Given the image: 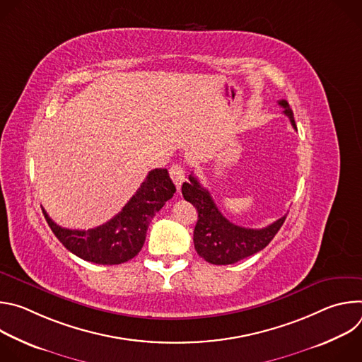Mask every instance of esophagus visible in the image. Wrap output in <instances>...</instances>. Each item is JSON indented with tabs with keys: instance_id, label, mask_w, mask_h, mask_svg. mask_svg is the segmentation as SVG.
<instances>
[{
	"instance_id": "1",
	"label": "esophagus",
	"mask_w": 362,
	"mask_h": 362,
	"mask_svg": "<svg viewBox=\"0 0 362 362\" xmlns=\"http://www.w3.org/2000/svg\"><path fill=\"white\" fill-rule=\"evenodd\" d=\"M169 173H170V177H172V180L175 182L176 187L180 189V186H182V183H183V180H185V170H183V166H182L180 163H175V165L170 166Z\"/></svg>"
}]
</instances>
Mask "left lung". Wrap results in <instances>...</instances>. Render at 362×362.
<instances>
[{
    "mask_svg": "<svg viewBox=\"0 0 362 362\" xmlns=\"http://www.w3.org/2000/svg\"><path fill=\"white\" fill-rule=\"evenodd\" d=\"M284 113L296 130L292 110L286 100H279ZM190 182L182 186L183 197L197 209V222L193 230L194 249L206 262L214 265H230L262 250L284 225L286 216L262 229H249L229 222L216 208L211 193L202 187L199 180L190 175Z\"/></svg>",
    "mask_w": 362,
    "mask_h": 362,
    "instance_id": "8db88e82",
    "label": "left lung"
}]
</instances>
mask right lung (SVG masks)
<instances>
[{
    "label": "right lung",
    "mask_w": 362,
    "mask_h": 362,
    "mask_svg": "<svg viewBox=\"0 0 362 362\" xmlns=\"http://www.w3.org/2000/svg\"><path fill=\"white\" fill-rule=\"evenodd\" d=\"M176 187L166 169L148 172L133 197L109 222L88 230L66 229L51 221L42 209L48 226L76 256L98 265L127 262L141 250L150 221L172 199Z\"/></svg>",
    "instance_id": "obj_1"
}]
</instances>
